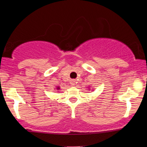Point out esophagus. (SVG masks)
Returning a JSON list of instances; mask_svg holds the SVG:
<instances>
[{
	"label": "esophagus",
	"instance_id": "obj_1",
	"mask_svg": "<svg viewBox=\"0 0 147 147\" xmlns=\"http://www.w3.org/2000/svg\"><path fill=\"white\" fill-rule=\"evenodd\" d=\"M75 84V81L72 80V82H71V84H72V85H74V84Z\"/></svg>",
	"mask_w": 147,
	"mask_h": 147
}]
</instances>
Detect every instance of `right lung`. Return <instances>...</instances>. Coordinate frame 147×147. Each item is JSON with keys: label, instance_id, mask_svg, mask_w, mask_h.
I'll return each instance as SVG.
<instances>
[{"label": "right lung", "instance_id": "right-lung-1", "mask_svg": "<svg viewBox=\"0 0 147 147\" xmlns=\"http://www.w3.org/2000/svg\"><path fill=\"white\" fill-rule=\"evenodd\" d=\"M57 90H59V89H60V88L59 87H57Z\"/></svg>", "mask_w": 147, "mask_h": 147}]
</instances>
